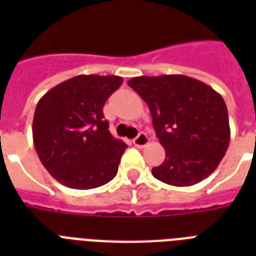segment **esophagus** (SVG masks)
<instances>
[{
    "mask_svg": "<svg viewBox=\"0 0 256 256\" xmlns=\"http://www.w3.org/2000/svg\"><path fill=\"white\" fill-rule=\"evenodd\" d=\"M132 142H134V144H136V148H144V146L148 144V138L144 132H140L138 136H136Z\"/></svg>",
    "mask_w": 256,
    "mask_h": 256,
    "instance_id": "obj_1",
    "label": "esophagus"
}]
</instances>
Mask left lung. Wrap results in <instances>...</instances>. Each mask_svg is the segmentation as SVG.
I'll list each match as a JSON object with an SVG mask.
<instances>
[{
  "label": "left lung",
  "instance_id": "1",
  "mask_svg": "<svg viewBox=\"0 0 256 256\" xmlns=\"http://www.w3.org/2000/svg\"><path fill=\"white\" fill-rule=\"evenodd\" d=\"M128 85L148 104L164 148L154 178L171 186H192L218 168L230 144L228 112L222 96L182 74L132 78Z\"/></svg>",
  "mask_w": 256,
  "mask_h": 256
}]
</instances>
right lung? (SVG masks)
Returning <instances> with one entry per match:
<instances>
[{"mask_svg":"<svg viewBox=\"0 0 256 256\" xmlns=\"http://www.w3.org/2000/svg\"><path fill=\"white\" fill-rule=\"evenodd\" d=\"M118 76H77L38 100L33 142L40 160L56 180L90 190L116 175L126 144L108 132L104 104L122 85Z\"/></svg>","mask_w":256,"mask_h":256,"instance_id":"1","label":"right lung"}]
</instances>
